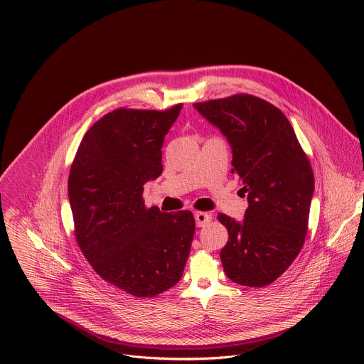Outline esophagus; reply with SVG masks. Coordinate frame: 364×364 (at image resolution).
<instances>
[{
	"mask_svg": "<svg viewBox=\"0 0 364 364\" xmlns=\"http://www.w3.org/2000/svg\"><path fill=\"white\" fill-rule=\"evenodd\" d=\"M194 219H196L197 228H203V226H205L207 223L212 220V215L204 213V212H196L194 213Z\"/></svg>",
	"mask_w": 364,
	"mask_h": 364,
	"instance_id": "obj_1",
	"label": "esophagus"
}]
</instances>
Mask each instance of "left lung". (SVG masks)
I'll list each match as a JSON object with an SVG mask.
<instances>
[{
    "mask_svg": "<svg viewBox=\"0 0 364 364\" xmlns=\"http://www.w3.org/2000/svg\"><path fill=\"white\" fill-rule=\"evenodd\" d=\"M219 128L232 148V173L247 197L243 220L223 213L229 240L220 250L228 278L265 287L298 256L306 235L314 174L287 117L272 103L235 95L193 105Z\"/></svg>",
    "mask_w": 364,
    "mask_h": 364,
    "instance_id": "obj_1",
    "label": "left lung"
}]
</instances>
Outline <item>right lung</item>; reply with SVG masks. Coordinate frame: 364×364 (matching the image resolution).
<instances>
[{"label":"right lung","instance_id":"obj_1","mask_svg":"<svg viewBox=\"0 0 364 364\" xmlns=\"http://www.w3.org/2000/svg\"><path fill=\"white\" fill-rule=\"evenodd\" d=\"M181 108L107 114L85 134L69 174L83 255L97 275L139 298L180 281L194 236L191 212L163 213L142 200L144 184L163 173V142Z\"/></svg>","mask_w":364,"mask_h":364}]
</instances>
